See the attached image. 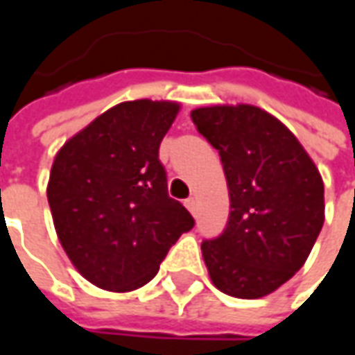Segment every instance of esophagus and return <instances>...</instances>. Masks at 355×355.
Segmentation results:
<instances>
[{
  "label": "esophagus",
  "instance_id": "34e87169",
  "mask_svg": "<svg viewBox=\"0 0 355 355\" xmlns=\"http://www.w3.org/2000/svg\"><path fill=\"white\" fill-rule=\"evenodd\" d=\"M184 205L188 207V211L196 217V213H198V202H196V198H188L184 202Z\"/></svg>",
  "mask_w": 355,
  "mask_h": 355
}]
</instances>
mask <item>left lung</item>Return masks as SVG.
Masks as SVG:
<instances>
[{
	"label": "left lung",
	"mask_w": 355,
	"mask_h": 355,
	"mask_svg": "<svg viewBox=\"0 0 355 355\" xmlns=\"http://www.w3.org/2000/svg\"><path fill=\"white\" fill-rule=\"evenodd\" d=\"M198 132L219 150L230 213L202 255L211 282L232 298H263L306 263L324 223V186L298 138L263 109L198 107Z\"/></svg>",
	"instance_id": "obj_1"
}]
</instances>
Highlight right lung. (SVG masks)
<instances>
[{
    "label": "right lung",
    "instance_id": "obj_1",
    "mask_svg": "<svg viewBox=\"0 0 355 355\" xmlns=\"http://www.w3.org/2000/svg\"><path fill=\"white\" fill-rule=\"evenodd\" d=\"M177 101H123L57 152L48 202L61 246L86 281L130 292L159 271L169 248L194 227L169 198L159 144Z\"/></svg>",
    "mask_w": 355,
    "mask_h": 355
}]
</instances>
